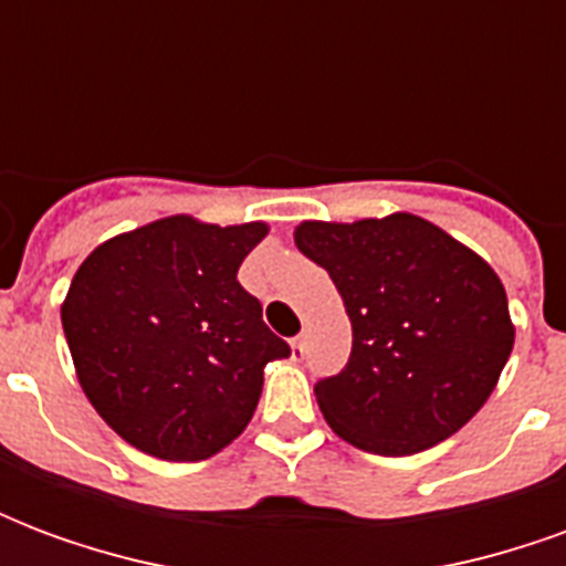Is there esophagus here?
Wrapping results in <instances>:
<instances>
[{
    "mask_svg": "<svg viewBox=\"0 0 566 566\" xmlns=\"http://www.w3.org/2000/svg\"><path fill=\"white\" fill-rule=\"evenodd\" d=\"M291 348H294V357L306 355V333L294 336V339H291Z\"/></svg>",
    "mask_w": 566,
    "mask_h": 566,
    "instance_id": "34e87169",
    "label": "esophagus"
}]
</instances>
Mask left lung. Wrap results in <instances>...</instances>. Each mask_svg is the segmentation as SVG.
<instances>
[{
    "mask_svg": "<svg viewBox=\"0 0 566 566\" xmlns=\"http://www.w3.org/2000/svg\"><path fill=\"white\" fill-rule=\"evenodd\" d=\"M294 239L331 272L352 318L348 364L315 385L327 424L373 454H416L458 433L515 343L497 272L406 211L306 221Z\"/></svg>",
    "mask_w": 566,
    "mask_h": 566,
    "instance_id": "8db88e82",
    "label": "left lung"
}]
</instances>
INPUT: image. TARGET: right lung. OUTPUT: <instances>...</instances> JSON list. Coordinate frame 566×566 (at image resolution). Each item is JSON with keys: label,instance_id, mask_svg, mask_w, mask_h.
Listing matches in <instances>:
<instances>
[{"label": "right lung", "instance_id": "add662e5", "mask_svg": "<svg viewBox=\"0 0 566 566\" xmlns=\"http://www.w3.org/2000/svg\"><path fill=\"white\" fill-rule=\"evenodd\" d=\"M266 223L185 214L115 235L84 260L63 331L93 409L163 461H206L254 416L263 367L291 345L235 272Z\"/></svg>", "mask_w": 566, "mask_h": 566}]
</instances>
